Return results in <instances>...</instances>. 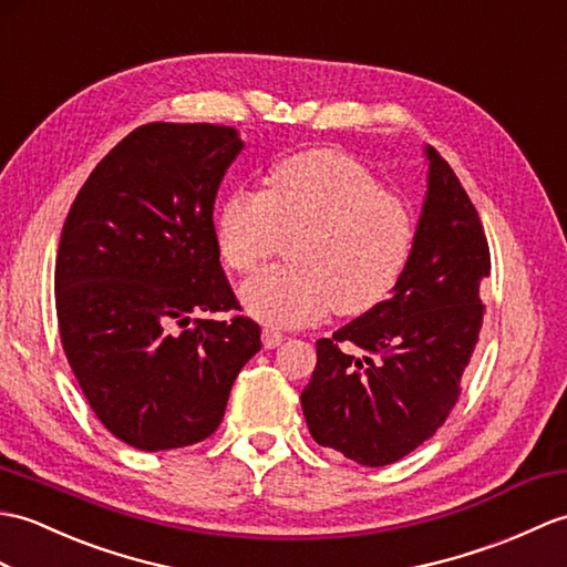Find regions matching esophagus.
<instances>
[{
	"label": "esophagus",
	"instance_id": "34e87169",
	"mask_svg": "<svg viewBox=\"0 0 567 567\" xmlns=\"http://www.w3.org/2000/svg\"><path fill=\"white\" fill-rule=\"evenodd\" d=\"M282 338H285V336L278 331V328H272V326L262 328V346H266L268 350L278 348V346L282 343Z\"/></svg>",
	"mask_w": 567,
	"mask_h": 567
}]
</instances>
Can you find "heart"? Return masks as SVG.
I'll list each match as a JSON object with an SVG mask.
<instances>
[{
  "mask_svg": "<svg viewBox=\"0 0 567 567\" xmlns=\"http://www.w3.org/2000/svg\"><path fill=\"white\" fill-rule=\"evenodd\" d=\"M215 239L234 272L258 270L289 239V266L248 280L241 305L262 323L301 326L331 307L343 316L379 307L411 256L413 217L348 154L311 150L275 164L262 193L224 197Z\"/></svg>",
  "mask_w": 567,
  "mask_h": 567,
  "instance_id": "heart-1",
  "label": "heart"
}]
</instances>
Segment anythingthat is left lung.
<instances>
[{
	"label": "left lung",
	"instance_id": "left-lung-1",
	"mask_svg": "<svg viewBox=\"0 0 567 567\" xmlns=\"http://www.w3.org/2000/svg\"><path fill=\"white\" fill-rule=\"evenodd\" d=\"M413 248L386 301L316 340L301 391L311 437L362 466H386L430 440L462 393L491 275L476 207L437 150Z\"/></svg>",
	"mask_w": 567,
	"mask_h": 567
}]
</instances>
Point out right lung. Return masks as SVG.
Returning a JSON list of instances; mask_svg holds the SVG:
<instances>
[{"instance_id":"add662e5","label":"right lung","mask_w":567,"mask_h":567,"mask_svg":"<svg viewBox=\"0 0 567 567\" xmlns=\"http://www.w3.org/2000/svg\"><path fill=\"white\" fill-rule=\"evenodd\" d=\"M244 150L234 127L150 123L103 156L64 219L55 307L96 417L142 452L213 434L260 326L239 309L215 239V197Z\"/></svg>"}]
</instances>
